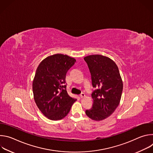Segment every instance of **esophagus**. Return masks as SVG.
<instances>
[{
  "mask_svg": "<svg viewBox=\"0 0 153 153\" xmlns=\"http://www.w3.org/2000/svg\"><path fill=\"white\" fill-rule=\"evenodd\" d=\"M85 96V94L83 93H82L80 94V98H83Z\"/></svg>",
  "mask_w": 153,
  "mask_h": 153,
  "instance_id": "esophagus-1",
  "label": "esophagus"
}]
</instances>
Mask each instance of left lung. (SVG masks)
Listing matches in <instances>:
<instances>
[{"label":"left lung","mask_w":153,"mask_h":153,"mask_svg":"<svg viewBox=\"0 0 153 153\" xmlns=\"http://www.w3.org/2000/svg\"><path fill=\"white\" fill-rule=\"evenodd\" d=\"M89 68L92 85L95 90L91 94L92 108L85 111L90 119L99 121L111 116L119 105L123 82L116 63L99 54L84 57Z\"/></svg>","instance_id":"1"}]
</instances>
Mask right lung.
<instances>
[{
	"mask_svg": "<svg viewBox=\"0 0 153 153\" xmlns=\"http://www.w3.org/2000/svg\"><path fill=\"white\" fill-rule=\"evenodd\" d=\"M76 62L67 55L56 54L43 59L38 66L33 82L35 102L45 117L60 120L70 112L77 99L66 90L65 77Z\"/></svg>",
	"mask_w": 153,
	"mask_h": 153,
	"instance_id": "add662e5",
	"label": "right lung"
}]
</instances>
